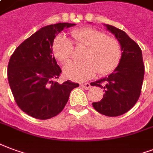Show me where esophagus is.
<instances>
[{
  "label": "esophagus",
  "instance_id": "1",
  "mask_svg": "<svg viewBox=\"0 0 153 153\" xmlns=\"http://www.w3.org/2000/svg\"><path fill=\"white\" fill-rule=\"evenodd\" d=\"M80 86H81L82 89H90V87H91V85H90V84L89 83L81 84V85H80Z\"/></svg>",
  "mask_w": 153,
  "mask_h": 153
}]
</instances>
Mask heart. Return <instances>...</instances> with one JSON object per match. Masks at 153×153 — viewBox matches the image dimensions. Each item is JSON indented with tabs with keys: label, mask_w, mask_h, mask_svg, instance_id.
<instances>
[{
	"label": "heart",
	"mask_w": 153,
	"mask_h": 153,
	"mask_svg": "<svg viewBox=\"0 0 153 153\" xmlns=\"http://www.w3.org/2000/svg\"><path fill=\"white\" fill-rule=\"evenodd\" d=\"M76 46L87 48L83 56L84 62H71L64 68V75L70 80L83 81L93 77L96 72L107 75L115 69L121 59V46L118 40L107 37L105 33L93 28H82L72 32ZM72 42L63 34L57 35L52 44L56 59L67 63L72 53Z\"/></svg>",
	"instance_id": "obj_1"
}]
</instances>
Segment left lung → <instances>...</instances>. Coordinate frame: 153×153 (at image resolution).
<instances>
[{
  "label": "left lung",
  "instance_id": "left-lung-1",
  "mask_svg": "<svg viewBox=\"0 0 153 153\" xmlns=\"http://www.w3.org/2000/svg\"><path fill=\"white\" fill-rule=\"evenodd\" d=\"M121 46V59L119 65L108 76L91 82L92 86L104 89L102 99L93 102L100 114L110 117L121 115L131 110L140 97L144 76L142 51L123 30L104 24Z\"/></svg>",
  "mask_w": 153,
  "mask_h": 153
}]
</instances>
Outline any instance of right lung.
I'll return each instance as SVG.
<instances>
[{"instance_id":"1","label":"right lung","mask_w":153,"mask_h":153,"mask_svg":"<svg viewBox=\"0 0 153 153\" xmlns=\"http://www.w3.org/2000/svg\"><path fill=\"white\" fill-rule=\"evenodd\" d=\"M75 23L54 24L39 29L22 42L10 57L8 80L16 103L38 119H48L63 111L79 84L56 81L61 73L52 51L56 35Z\"/></svg>"}]
</instances>
